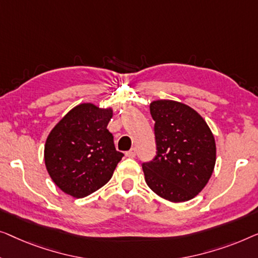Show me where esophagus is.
<instances>
[{"instance_id":"34e87169","label":"esophagus","mask_w":258,"mask_h":258,"mask_svg":"<svg viewBox=\"0 0 258 258\" xmlns=\"http://www.w3.org/2000/svg\"><path fill=\"white\" fill-rule=\"evenodd\" d=\"M136 154H137L136 148H131L128 152H126V157H128V158H134L136 157Z\"/></svg>"}]
</instances>
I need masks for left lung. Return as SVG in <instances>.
Listing matches in <instances>:
<instances>
[{
  "mask_svg": "<svg viewBox=\"0 0 258 258\" xmlns=\"http://www.w3.org/2000/svg\"><path fill=\"white\" fill-rule=\"evenodd\" d=\"M157 155L144 162L147 186L170 202L191 200L208 183L216 161L215 139L200 114L186 104L161 99L150 105Z\"/></svg>",
  "mask_w": 258,
  "mask_h": 258,
  "instance_id": "8db88e82",
  "label": "left lung"
}]
</instances>
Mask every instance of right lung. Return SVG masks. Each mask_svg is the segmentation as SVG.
I'll return each mask as SVG.
<instances>
[{
	"label": "right lung",
	"instance_id": "1",
	"mask_svg": "<svg viewBox=\"0 0 258 258\" xmlns=\"http://www.w3.org/2000/svg\"><path fill=\"white\" fill-rule=\"evenodd\" d=\"M113 111L91 103L69 111L46 138L44 161L56 186L81 199L106 184L124 154L115 151L107 124Z\"/></svg>",
	"mask_w": 258,
	"mask_h": 258
}]
</instances>
